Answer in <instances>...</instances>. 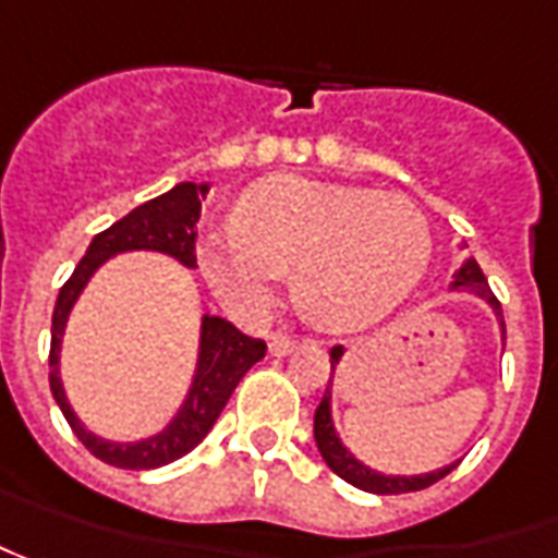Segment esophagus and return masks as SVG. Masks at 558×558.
Here are the masks:
<instances>
[{
	"label": "esophagus",
	"mask_w": 558,
	"mask_h": 558,
	"mask_svg": "<svg viewBox=\"0 0 558 558\" xmlns=\"http://www.w3.org/2000/svg\"><path fill=\"white\" fill-rule=\"evenodd\" d=\"M310 338H286V335H272L270 338V353L272 356H288V353H294L298 347H306Z\"/></svg>",
	"instance_id": "1"
}]
</instances>
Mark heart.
Here are the masks:
<instances>
[{
	"label": "heart",
	"instance_id": "b5f03b06",
	"mask_svg": "<svg viewBox=\"0 0 558 558\" xmlns=\"http://www.w3.org/2000/svg\"><path fill=\"white\" fill-rule=\"evenodd\" d=\"M429 257V223L405 196L294 174L254 183L233 223L199 242L202 272L230 310L257 316L294 270V301L328 331L384 319L421 286Z\"/></svg>",
	"mask_w": 558,
	"mask_h": 558
}]
</instances>
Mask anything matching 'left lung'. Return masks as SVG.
Here are the masks:
<instances>
[{
  "label": "left lung",
  "mask_w": 558,
  "mask_h": 558,
  "mask_svg": "<svg viewBox=\"0 0 558 558\" xmlns=\"http://www.w3.org/2000/svg\"><path fill=\"white\" fill-rule=\"evenodd\" d=\"M454 288H470V291H476L480 298H485L488 304L495 306L500 328H504V340H507V325H504L500 301L492 294V288L485 282V276H482L476 260H466V264H463L461 272H458V279H454ZM340 356H343V347H335V350H331V372H335V365L340 362ZM313 436H316V445H319V451H323L325 463L338 473L340 480L356 485L362 492H372V495H405V492H421V488H429L433 482L445 480V476L458 466V463H451V466L436 470V473H427V476H380L375 470H368L365 463H359L356 458L340 445L338 433H335V424H331V380H328L323 402H319V409H316Z\"/></svg>",
  "instance_id": "left-lung-1"
}]
</instances>
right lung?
Here are the masks:
<instances>
[{
    "mask_svg": "<svg viewBox=\"0 0 558 558\" xmlns=\"http://www.w3.org/2000/svg\"><path fill=\"white\" fill-rule=\"evenodd\" d=\"M205 193H208L205 183H178L174 190L137 205L131 215L116 220L113 227H107L104 233H97L85 257L78 260L73 276L63 282L58 304H54L51 353H48L51 396L61 405L63 417L73 427L78 442L85 445L95 458L110 463V466H119V470H156V466H166V463L183 458L186 451H193L208 436V429L215 427L220 411L233 396L235 384L245 377V372L252 368L254 362L267 356L264 340L242 335L235 325L220 319V316H205L202 319L199 372H196V380H193V390L186 396L183 409L178 411V417L159 436L144 439V442L116 445L97 439L78 424V417L70 409L66 396H63L61 377H58V353H61L63 325H66V316L76 304L78 291L85 288L92 272L107 257H113L119 252H134V248L166 252L171 257H178L186 267H196V223H199Z\"/></svg>",
    "mask_w": 558,
    "mask_h": 558,
    "instance_id": "right-lung-1",
    "label": "right lung"
}]
</instances>
